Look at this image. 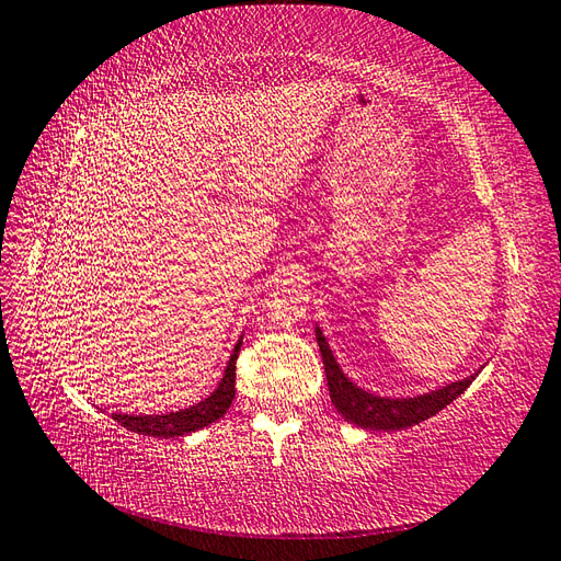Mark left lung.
I'll use <instances>...</instances> for the list:
<instances>
[{
	"label": "left lung",
	"mask_w": 561,
	"mask_h": 561,
	"mask_svg": "<svg viewBox=\"0 0 561 561\" xmlns=\"http://www.w3.org/2000/svg\"><path fill=\"white\" fill-rule=\"evenodd\" d=\"M316 340L320 354H323V366H325V378H328V390H330V400L335 404L337 412L344 416V420L368 428V432H398V428H408L420 424L428 416H434L462 396L465 388H468L482 368L470 374L468 378H460L456 383L440 386L436 390L422 392V396L414 398H383L376 396V392H368L359 388L354 380L342 371L335 354H332L330 344L323 335V330L316 325Z\"/></svg>",
	"instance_id": "8db88e82"
}]
</instances>
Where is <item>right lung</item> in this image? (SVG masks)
I'll return each mask as SVG.
<instances>
[{
  "label": "right lung",
  "instance_id": "obj_1",
  "mask_svg": "<svg viewBox=\"0 0 561 561\" xmlns=\"http://www.w3.org/2000/svg\"><path fill=\"white\" fill-rule=\"evenodd\" d=\"M241 344H243V335L236 342L219 386L214 388V392H209L205 400L195 402L193 408L165 412V414H113V420L117 424H123L125 428H129V432L157 436V438L193 434L197 428H205L211 422H217L219 416H224L226 410L231 408V402L236 398V359H238V352H241Z\"/></svg>",
  "mask_w": 561,
  "mask_h": 561
}]
</instances>
